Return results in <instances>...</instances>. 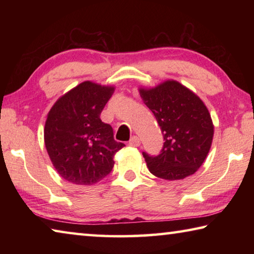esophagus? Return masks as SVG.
I'll list each match as a JSON object with an SVG mask.
<instances>
[{"label":"esophagus","mask_w":254,"mask_h":254,"mask_svg":"<svg viewBox=\"0 0 254 254\" xmlns=\"http://www.w3.org/2000/svg\"><path fill=\"white\" fill-rule=\"evenodd\" d=\"M140 139L137 136H133L132 139L130 140V142H128V145H130V147H133V148H135V147H139L140 145Z\"/></svg>","instance_id":"1"}]
</instances>
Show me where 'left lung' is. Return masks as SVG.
Returning <instances> with one entry per match:
<instances>
[{
  "label": "left lung",
  "mask_w": 254,
  "mask_h": 254,
  "mask_svg": "<svg viewBox=\"0 0 254 254\" xmlns=\"http://www.w3.org/2000/svg\"><path fill=\"white\" fill-rule=\"evenodd\" d=\"M140 96L156 117L165 139L161 153L143 152L149 171L166 180L194 175L212 147L214 124L198 95L175 79L153 87H139Z\"/></svg>",
  "instance_id": "left-lung-1"
}]
</instances>
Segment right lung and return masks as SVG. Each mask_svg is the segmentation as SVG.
Listing matches in <instances>:
<instances>
[{
	"mask_svg": "<svg viewBox=\"0 0 254 254\" xmlns=\"http://www.w3.org/2000/svg\"><path fill=\"white\" fill-rule=\"evenodd\" d=\"M115 86L85 80L60 96L47 114L44 139L60 177L91 186L111 173L114 156L124 143L100 115Z\"/></svg>",
	"mask_w": 254,
	"mask_h": 254,
	"instance_id": "right-lung-1",
	"label": "right lung"
}]
</instances>
